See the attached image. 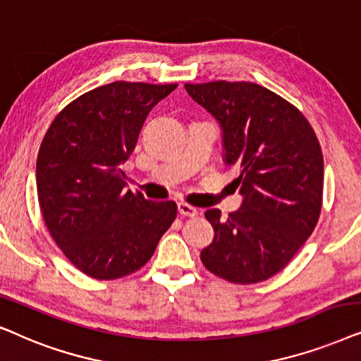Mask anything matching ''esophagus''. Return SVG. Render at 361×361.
Returning a JSON list of instances; mask_svg holds the SVG:
<instances>
[{
    "mask_svg": "<svg viewBox=\"0 0 361 361\" xmlns=\"http://www.w3.org/2000/svg\"><path fill=\"white\" fill-rule=\"evenodd\" d=\"M178 211H180V214L190 216V218H193V216L198 214V211H196L195 206L185 203V201H180V203H178Z\"/></svg>",
    "mask_w": 361,
    "mask_h": 361,
    "instance_id": "obj_1",
    "label": "esophagus"
}]
</instances>
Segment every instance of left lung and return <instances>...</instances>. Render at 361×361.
Masks as SVG:
<instances>
[{
  "label": "left lung",
  "mask_w": 361,
  "mask_h": 361,
  "mask_svg": "<svg viewBox=\"0 0 361 361\" xmlns=\"http://www.w3.org/2000/svg\"><path fill=\"white\" fill-rule=\"evenodd\" d=\"M223 128L226 165L244 196L228 218L204 213L214 239L201 261L233 284H257L281 272L319 223L324 157L314 128L295 105L254 82L185 84Z\"/></svg>",
  "instance_id": "obj_1"
}]
</instances>
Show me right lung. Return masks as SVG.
I'll return each instance as SVG.
<instances>
[{
    "label": "right lung",
    "mask_w": 361,
    "mask_h": 361,
    "mask_svg": "<svg viewBox=\"0 0 361 361\" xmlns=\"http://www.w3.org/2000/svg\"><path fill=\"white\" fill-rule=\"evenodd\" d=\"M176 87L125 80L100 85L67 104L42 138L36 163L42 219L85 276L114 281L138 271L176 218L175 201L125 190L120 168L153 105Z\"/></svg>",
    "instance_id": "add662e5"
}]
</instances>
